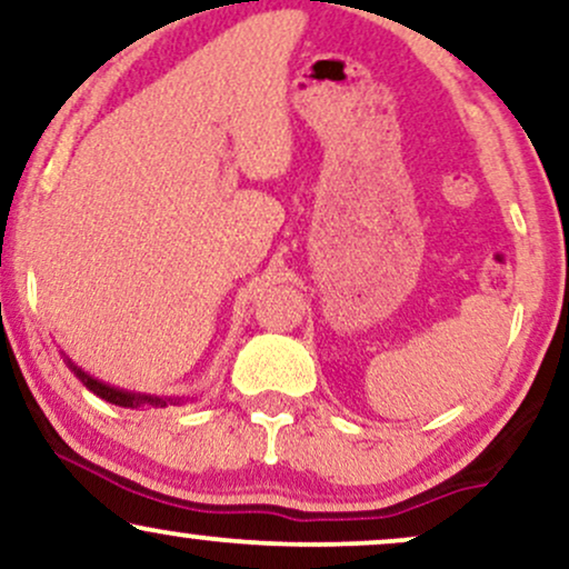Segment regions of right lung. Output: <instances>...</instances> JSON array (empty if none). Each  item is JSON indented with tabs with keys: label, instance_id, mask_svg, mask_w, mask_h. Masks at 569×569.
Wrapping results in <instances>:
<instances>
[{
	"label": "right lung",
	"instance_id": "obj_1",
	"mask_svg": "<svg viewBox=\"0 0 569 569\" xmlns=\"http://www.w3.org/2000/svg\"><path fill=\"white\" fill-rule=\"evenodd\" d=\"M68 368H71L73 376L84 385L89 392L102 397L106 402H111V406H119V408H167V406H180V402H188V397H163V395H142V392H127V389H119V387H111L106 385V381L94 379V376H89L87 371H81V368L73 362L68 355H63Z\"/></svg>",
	"mask_w": 569,
	"mask_h": 569
}]
</instances>
